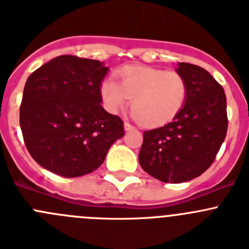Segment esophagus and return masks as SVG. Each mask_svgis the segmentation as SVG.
Instances as JSON below:
<instances>
[{
	"label": "esophagus",
	"instance_id": "obj_1",
	"mask_svg": "<svg viewBox=\"0 0 249 249\" xmlns=\"http://www.w3.org/2000/svg\"><path fill=\"white\" fill-rule=\"evenodd\" d=\"M123 126H124V131H132V129H135V127L132 126L131 123H128V122H124V124H123Z\"/></svg>",
	"mask_w": 249,
	"mask_h": 249
}]
</instances>
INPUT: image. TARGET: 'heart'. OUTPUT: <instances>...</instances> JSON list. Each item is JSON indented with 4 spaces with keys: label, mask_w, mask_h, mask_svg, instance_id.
I'll list each match as a JSON object with an SVG mask.
<instances>
[{
    "label": "heart",
    "mask_w": 249,
    "mask_h": 249,
    "mask_svg": "<svg viewBox=\"0 0 249 249\" xmlns=\"http://www.w3.org/2000/svg\"><path fill=\"white\" fill-rule=\"evenodd\" d=\"M100 86L105 108L112 114L122 112L131 100L133 117L143 127L155 128L175 120L184 107L188 93L187 81L173 70L128 66Z\"/></svg>",
    "instance_id": "1"
}]
</instances>
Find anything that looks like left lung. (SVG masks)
<instances>
[{"mask_svg":"<svg viewBox=\"0 0 249 249\" xmlns=\"http://www.w3.org/2000/svg\"><path fill=\"white\" fill-rule=\"evenodd\" d=\"M188 93L184 107L172 122L146 131L141 147V167L166 183L198 177L213 163L227 135L224 89L204 68L178 63Z\"/></svg>","mask_w":249,"mask_h":249,"instance_id":"left-lung-1","label":"left lung"}]
</instances>
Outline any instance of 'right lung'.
I'll list each match as a JSON object with an SVG mask.
<instances>
[{
    "instance_id": "right-lung-1",
    "label": "right lung",
    "mask_w": 249,
    "mask_h": 249,
    "mask_svg": "<svg viewBox=\"0 0 249 249\" xmlns=\"http://www.w3.org/2000/svg\"><path fill=\"white\" fill-rule=\"evenodd\" d=\"M103 62L66 54L37 68L26 81L19 124L30 155L62 177L89 175L123 137V122L101 103Z\"/></svg>"
}]
</instances>
